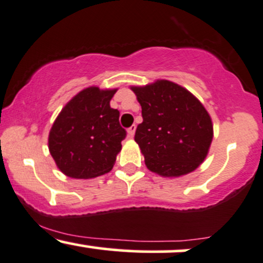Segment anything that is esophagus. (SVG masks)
<instances>
[{
  "mask_svg": "<svg viewBox=\"0 0 263 263\" xmlns=\"http://www.w3.org/2000/svg\"><path fill=\"white\" fill-rule=\"evenodd\" d=\"M135 129H137V125L135 124H133L130 128L128 129V135H129V138H133L134 137V134H135Z\"/></svg>",
  "mask_w": 263,
  "mask_h": 263,
  "instance_id": "1",
  "label": "esophagus"
}]
</instances>
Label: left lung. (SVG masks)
<instances>
[{
    "label": "left lung",
    "instance_id": "left-lung-1",
    "mask_svg": "<svg viewBox=\"0 0 263 263\" xmlns=\"http://www.w3.org/2000/svg\"><path fill=\"white\" fill-rule=\"evenodd\" d=\"M132 89L143 116L134 139L147 168L166 177L194 171L204 161L213 139L212 119L203 104L167 80Z\"/></svg>",
    "mask_w": 263,
    "mask_h": 263
}]
</instances>
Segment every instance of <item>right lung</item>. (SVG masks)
<instances>
[{"label":"right lung","instance_id":"add662e5","mask_svg":"<svg viewBox=\"0 0 263 263\" xmlns=\"http://www.w3.org/2000/svg\"><path fill=\"white\" fill-rule=\"evenodd\" d=\"M117 89L88 87L63 108L49 134V151L60 171L92 178L112 170L126 130L109 102Z\"/></svg>","mask_w":263,"mask_h":263}]
</instances>
